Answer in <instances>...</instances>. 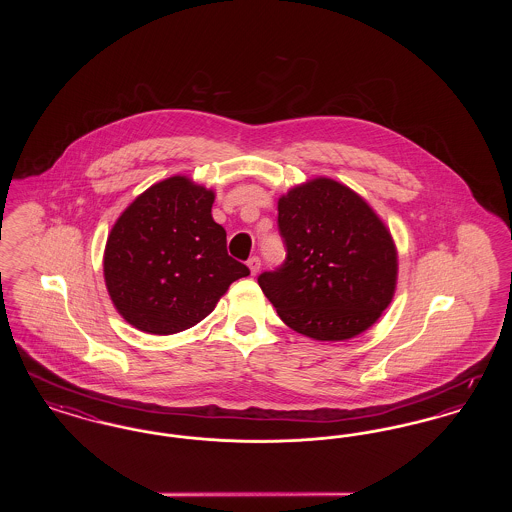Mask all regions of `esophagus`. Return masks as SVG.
<instances>
[{
    "label": "esophagus",
    "instance_id": "34e87169",
    "mask_svg": "<svg viewBox=\"0 0 512 512\" xmlns=\"http://www.w3.org/2000/svg\"><path fill=\"white\" fill-rule=\"evenodd\" d=\"M247 267L251 270V274H257L259 268H261V259H259V257H251V259L247 261Z\"/></svg>",
    "mask_w": 512,
    "mask_h": 512
}]
</instances>
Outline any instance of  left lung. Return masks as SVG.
<instances>
[{
  "instance_id": "8db88e82",
  "label": "left lung",
  "mask_w": 512,
  "mask_h": 512,
  "mask_svg": "<svg viewBox=\"0 0 512 512\" xmlns=\"http://www.w3.org/2000/svg\"><path fill=\"white\" fill-rule=\"evenodd\" d=\"M284 265L257 280L292 330L343 341L368 330L390 305L397 249L390 230L359 194L315 178L278 199Z\"/></svg>"
}]
</instances>
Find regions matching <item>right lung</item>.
<instances>
[{"label":"right lung","mask_w":512,"mask_h":512,"mask_svg":"<svg viewBox=\"0 0 512 512\" xmlns=\"http://www.w3.org/2000/svg\"><path fill=\"white\" fill-rule=\"evenodd\" d=\"M213 201V190L171 176L138 195L113 224L103 253L105 286L134 328L157 336L188 330L249 274L226 251Z\"/></svg>","instance_id":"add662e5"}]
</instances>
